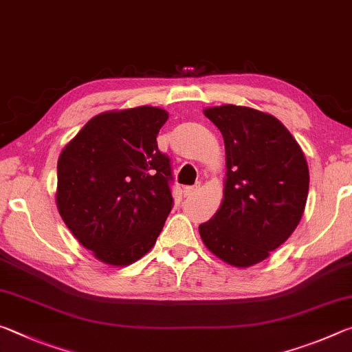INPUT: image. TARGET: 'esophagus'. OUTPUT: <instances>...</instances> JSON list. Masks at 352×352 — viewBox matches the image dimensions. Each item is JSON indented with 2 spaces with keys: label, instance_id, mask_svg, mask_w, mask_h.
Returning <instances> with one entry per match:
<instances>
[{
  "label": "esophagus",
  "instance_id": "1",
  "mask_svg": "<svg viewBox=\"0 0 352 352\" xmlns=\"http://www.w3.org/2000/svg\"><path fill=\"white\" fill-rule=\"evenodd\" d=\"M199 189H200V186H186L183 189V194L186 195V197H190V195H194Z\"/></svg>",
  "mask_w": 352,
  "mask_h": 352
}]
</instances>
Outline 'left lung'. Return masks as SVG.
Segmentation results:
<instances>
[{
  "mask_svg": "<svg viewBox=\"0 0 352 352\" xmlns=\"http://www.w3.org/2000/svg\"><path fill=\"white\" fill-rule=\"evenodd\" d=\"M223 136L226 178L217 212L199 226L211 253L245 269L289 239L305 212L309 168L300 144L269 113L241 105L204 110Z\"/></svg>",
  "mask_w": 352,
  "mask_h": 352,
  "instance_id": "obj_1",
  "label": "left lung"
}]
</instances>
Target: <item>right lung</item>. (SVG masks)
<instances>
[{"mask_svg": "<svg viewBox=\"0 0 352 352\" xmlns=\"http://www.w3.org/2000/svg\"><path fill=\"white\" fill-rule=\"evenodd\" d=\"M168 118L151 105L100 113L58 157L57 210L104 264L126 267L151 252L172 210L170 160L157 144Z\"/></svg>", "mask_w": 352, "mask_h": 352, "instance_id": "obj_1", "label": "right lung"}]
</instances>
